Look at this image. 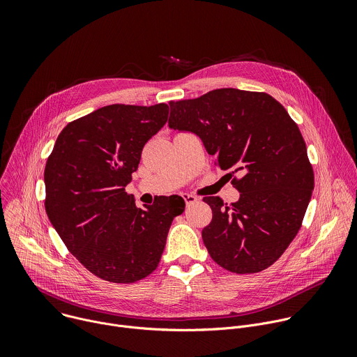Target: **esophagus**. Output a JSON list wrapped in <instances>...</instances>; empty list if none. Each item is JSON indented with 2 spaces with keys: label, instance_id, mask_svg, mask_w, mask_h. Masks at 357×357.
I'll use <instances>...</instances> for the list:
<instances>
[{
  "label": "esophagus",
  "instance_id": "esophagus-1",
  "mask_svg": "<svg viewBox=\"0 0 357 357\" xmlns=\"http://www.w3.org/2000/svg\"><path fill=\"white\" fill-rule=\"evenodd\" d=\"M182 197L186 202V205H193V203L197 202V197L195 195H190V193H183Z\"/></svg>",
  "mask_w": 357,
  "mask_h": 357
}]
</instances>
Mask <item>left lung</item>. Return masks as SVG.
<instances>
[{
    "label": "left lung",
    "mask_w": 357,
    "mask_h": 357,
    "mask_svg": "<svg viewBox=\"0 0 357 357\" xmlns=\"http://www.w3.org/2000/svg\"><path fill=\"white\" fill-rule=\"evenodd\" d=\"M168 126L200 137L240 199L225 205L206 196L212 222L202 230L211 257L227 271L252 274L274 264L295 238L314 190V169L302 134L267 93L216 89L169 101Z\"/></svg>",
    "instance_id": "1"
}]
</instances>
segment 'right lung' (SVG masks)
Wrapping results in <instances>:
<instances>
[{
  "instance_id": "obj_1",
  "label": "right lung",
  "mask_w": 357,
  "mask_h": 357,
  "mask_svg": "<svg viewBox=\"0 0 357 357\" xmlns=\"http://www.w3.org/2000/svg\"><path fill=\"white\" fill-rule=\"evenodd\" d=\"M169 107L110 105L69 123L45 167L46 215L73 256L96 277L137 282L158 267L185 202L162 197L139 209L126 192L146 141Z\"/></svg>"
}]
</instances>
